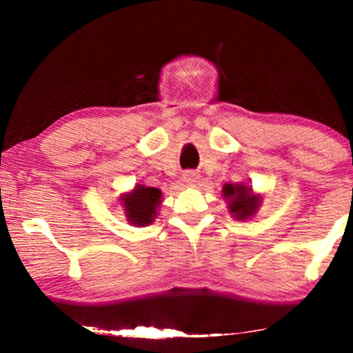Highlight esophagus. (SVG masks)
<instances>
[{
  "instance_id": "1",
  "label": "esophagus",
  "mask_w": 353,
  "mask_h": 353,
  "mask_svg": "<svg viewBox=\"0 0 353 353\" xmlns=\"http://www.w3.org/2000/svg\"><path fill=\"white\" fill-rule=\"evenodd\" d=\"M199 179H201V176L196 172H185L184 174V182H188V184H190V185H196L197 182H199Z\"/></svg>"
}]
</instances>
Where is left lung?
Here are the masks:
<instances>
[{
  "label": "left lung",
  "instance_id": "obj_1",
  "mask_svg": "<svg viewBox=\"0 0 353 353\" xmlns=\"http://www.w3.org/2000/svg\"><path fill=\"white\" fill-rule=\"evenodd\" d=\"M222 197L228 201V209L230 216L237 221H247L257 214L262 204L261 194H254L252 188L241 182V184H224Z\"/></svg>",
  "mask_w": 353,
  "mask_h": 353
}]
</instances>
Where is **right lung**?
Listing matches in <instances>:
<instances>
[{
	"mask_svg": "<svg viewBox=\"0 0 353 353\" xmlns=\"http://www.w3.org/2000/svg\"><path fill=\"white\" fill-rule=\"evenodd\" d=\"M163 199V190L157 188H148V185L137 184L129 192L121 194V205L124 208V214L128 217L129 224L136 228L152 224L157 217Z\"/></svg>",
	"mask_w": 353,
	"mask_h": 353,
	"instance_id": "right-lung-1",
	"label": "right lung"
}]
</instances>
